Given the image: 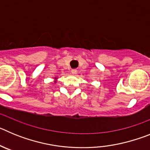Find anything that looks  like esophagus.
Instances as JSON below:
<instances>
[{"label": "esophagus", "mask_w": 150, "mask_h": 150, "mask_svg": "<svg viewBox=\"0 0 150 150\" xmlns=\"http://www.w3.org/2000/svg\"><path fill=\"white\" fill-rule=\"evenodd\" d=\"M76 69H72V70H71V73H72L73 74H76Z\"/></svg>", "instance_id": "obj_1"}]
</instances>
